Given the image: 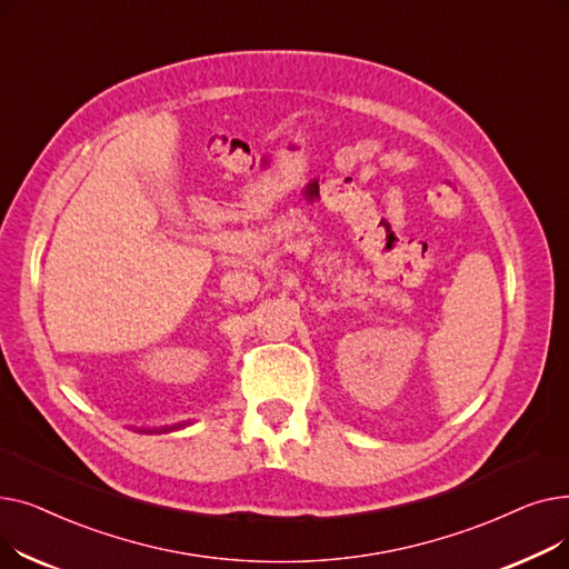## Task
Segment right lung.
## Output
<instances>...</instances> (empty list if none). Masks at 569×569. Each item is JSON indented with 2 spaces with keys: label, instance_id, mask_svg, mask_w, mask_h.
<instances>
[{
  "label": "right lung",
  "instance_id": "right-lung-1",
  "mask_svg": "<svg viewBox=\"0 0 569 569\" xmlns=\"http://www.w3.org/2000/svg\"><path fill=\"white\" fill-rule=\"evenodd\" d=\"M172 429H177V425H174V427H172ZM163 431H166V429H163Z\"/></svg>",
  "mask_w": 569,
  "mask_h": 569
}]
</instances>
